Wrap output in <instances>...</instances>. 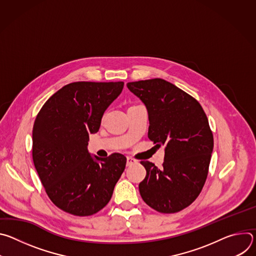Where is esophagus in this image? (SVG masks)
<instances>
[{
	"label": "esophagus",
	"mask_w": 256,
	"mask_h": 256,
	"mask_svg": "<svg viewBox=\"0 0 256 256\" xmlns=\"http://www.w3.org/2000/svg\"><path fill=\"white\" fill-rule=\"evenodd\" d=\"M134 164H136V160L132 159V157H128L126 158V166H132Z\"/></svg>",
	"instance_id": "34e87169"
}]
</instances>
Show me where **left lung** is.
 I'll return each mask as SVG.
<instances>
[{
    "mask_svg": "<svg viewBox=\"0 0 256 256\" xmlns=\"http://www.w3.org/2000/svg\"><path fill=\"white\" fill-rule=\"evenodd\" d=\"M126 86L147 108L148 138L165 152L160 169L140 162L147 171L138 184L140 196L157 212H179L194 202L208 176L214 138L206 116L194 97L163 79Z\"/></svg>",
    "mask_w": 256,
    "mask_h": 256,
    "instance_id": "obj_1",
    "label": "left lung"
}]
</instances>
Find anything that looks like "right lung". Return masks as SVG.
Listing matches in <instances>:
<instances>
[{"mask_svg": "<svg viewBox=\"0 0 256 256\" xmlns=\"http://www.w3.org/2000/svg\"><path fill=\"white\" fill-rule=\"evenodd\" d=\"M124 82H75L56 91L42 107L32 130L33 163L50 200L60 210L91 216L110 200L126 158L88 151L89 134L99 130L108 106Z\"/></svg>", "mask_w": 256, "mask_h": 256, "instance_id": "right-lung-1", "label": "right lung"}]
</instances>
